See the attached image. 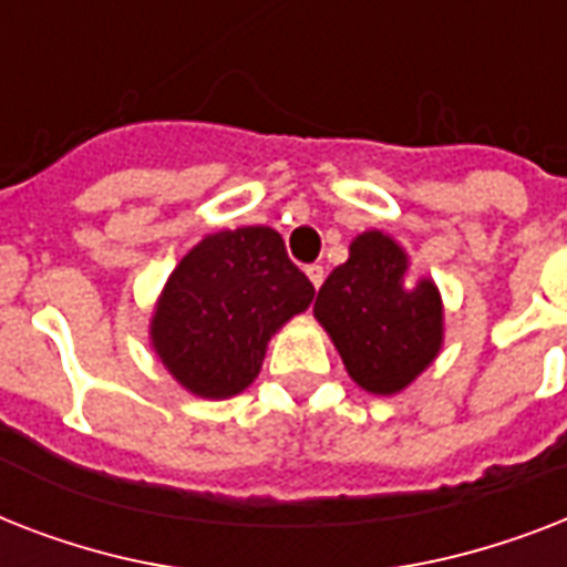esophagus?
Returning a JSON list of instances; mask_svg holds the SVG:
<instances>
[{"label":"esophagus","mask_w":567,"mask_h":567,"mask_svg":"<svg viewBox=\"0 0 567 567\" xmlns=\"http://www.w3.org/2000/svg\"><path fill=\"white\" fill-rule=\"evenodd\" d=\"M306 276H309L311 285H315V291H318L320 285H323V279H327V270H323L320 265H311V267H306Z\"/></svg>","instance_id":"34e87169"}]
</instances>
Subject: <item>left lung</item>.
<instances>
[{"label":"left lung","instance_id":"obj_1","mask_svg":"<svg viewBox=\"0 0 567 567\" xmlns=\"http://www.w3.org/2000/svg\"><path fill=\"white\" fill-rule=\"evenodd\" d=\"M409 256L385 231H362L315 300L355 385L396 394L421 377L444 341V306L432 279H405Z\"/></svg>","mask_w":567,"mask_h":567}]
</instances>
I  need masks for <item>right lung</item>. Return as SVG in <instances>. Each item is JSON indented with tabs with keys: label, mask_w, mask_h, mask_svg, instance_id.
Instances as JSON below:
<instances>
[{
	"label": "right lung",
	"mask_w": 567,
	"mask_h": 567,
	"mask_svg": "<svg viewBox=\"0 0 567 567\" xmlns=\"http://www.w3.org/2000/svg\"><path fill=\"white\" fill-rule=\"evenodd\" d=\"M315 285L270 226L205 235L164 285L150 338L190 394L226 400L258 377L267 341L306 311Z\"/></svg>",
	"instance_id": "obj_1"
}]
</instances>
